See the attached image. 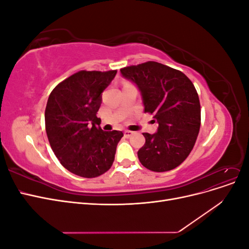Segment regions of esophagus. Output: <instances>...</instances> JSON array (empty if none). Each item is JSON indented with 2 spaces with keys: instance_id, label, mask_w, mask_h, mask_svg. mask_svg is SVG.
<instances>
[{
  "instance_id": "1",
  "label": "esophagus",
  "mask_w": 249,
  "mask_h": 249,
  "mask_svg": "<svg viewBox=\"0 0 249 249\" xmlns=\"http://www.w3.org/2000/svg\"><path fill=\"white\" fill-rule=\"evenodd\" d=\"M124 136L125 137H131L132 136V135L134 134L132 131H129V130H125L124 132Z\"/></svg>"
}]
</instances>
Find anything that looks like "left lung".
<instances>
[{"mask_svg":"<svg viewBox=\"0 0 249 249\" xmlns=\"http://www.w3.org/2000/svg\"><path fill=\"white\" fill-rule=\"evenodd\" d=\"M120 73L136 85L144 111L159 124L156 133H143L139 161L156 172L176 168L189 156L199 132L196 89L182 71L154 61L124 67Z\"/></svg>","mask_w":249,"mask_h":249,"instance_id":"left-lung-1","label":"left lung"}]
</instances>
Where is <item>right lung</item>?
I'll return each mask as SVG.
<instances>
[{
    "label": "right lung",
    "mask_w": 249,
    "mask_h": 249,
    "mask_svg": "<svg viewBox=\"0 0 249 249\" xmlns=\"http://www.w3.org/2000/svg\"><path fill=\"white\" fill-rule=\"evenodd\" d=\"M116 71H81L51 92L44 119L53 152L67 170L82 178H95L112 166L122 131L105 132L96 116L102 93Z\"/></svg>",
    "instance_id": "add662e5"
}]
</instances>
